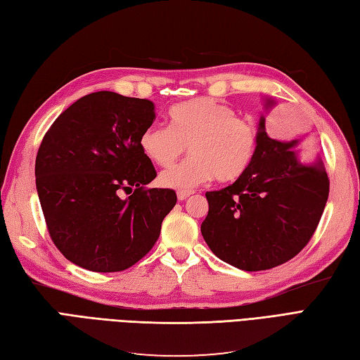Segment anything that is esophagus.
Wrapping results in <instances>:
<instances>
[{
	"label": "esophagus",
	"instance_id": "obj_1",
	"mask_svg": "<svg viewBox=\"0 0 360 360\" xmlns=\"http://www.w3.org/2000/svg\"><path fill=\"white\" fill-rule=\"evenodd\" d=\"M190 195H193V191H191V190H179L178 191V199L179 200H184V199H187Z\"/></svg>",
	"mask_w": 360,
	"mask_h": 360
}]
</instances>
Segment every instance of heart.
Instances as JSON below:
<instances>
[{
  "label": "heart",
  "mask_w": 360,
  "mask_h": 360,
  "mask_svg": "<svg viewBox=\"0 0 360 360\" xmlns=\"http://www.w3.org/2000/svg\"><path fill=\"white\" fill-rule=\"evenodd\" d=\"M169 121L170 127L150 124L139 136L142 153L160 167H172L188 147L187 161L161 173L162 187L191 190L213 178L233 182L252 167L259 133L233 107L196 98L173 105Z\"/></svg>",
  "instance_id": "b5f03b06"
}]
</instances>
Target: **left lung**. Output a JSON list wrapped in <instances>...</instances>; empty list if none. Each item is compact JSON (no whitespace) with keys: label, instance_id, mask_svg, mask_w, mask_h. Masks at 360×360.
Returning <instances> with one entry per match:
<instances>
[{"label":"left lung","instance_id":"8db88e82","mask_svg":"<svg viewBox=\"0 0 360 360\" xmlns=\"http://www.w3.org/2000/svg\"><path fill=\"white\" fill-rule=\"evenodd\" d=\"M274 104L265 99V108ZM256 158L244 176L207 191L200 233L221 261L261 271L285 264L314 235L328 199L330 181L319 156L302 162L299 141L271 139L259 120Z\"/></svg>","mask_w":360,"mask_h":360}]
</instances>
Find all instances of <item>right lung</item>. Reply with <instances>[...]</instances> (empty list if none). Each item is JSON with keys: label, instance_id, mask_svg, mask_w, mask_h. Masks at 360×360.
Returning a JSON list of instances; mask_svg holds the SVG:
<instances>
[{"label": "right lung", "instance_id": "obj_1", "mask_svg": "<svg viewBox=\"0 0 360 360\" xmlns=\"http://www.w3.org/2000/svg\"><path fill=\"white\" fill-rule=\"evenodd\" d=\"M153 120L148 99L103 90L65 108L44 135L35 162L38 198L50 238L75 265L127 270L160 238L176 193L146 188L156 170L139 136Z\"/></svg>", "mask_w": 360, "mask_h": 360}]
</instances>
